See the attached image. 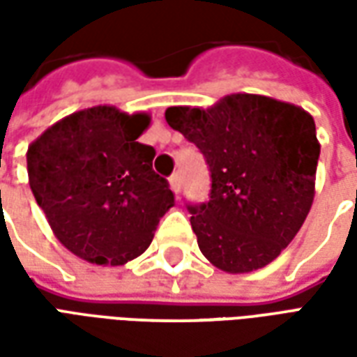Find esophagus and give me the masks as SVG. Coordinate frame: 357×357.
Masks as SVG:
<instances>
[{
	"instance_id": "34e87169",
	"label": "esophagus",
	"mask_w": 357,
	"mask_h": 357,
	"mask_svg": "<svg viewBox=\"0 0 357 357\" xmlns=\"http://www.w3.org/2000/svg\"><path fill=\"white\" fill-rule=\"evenodd\" d=\"M179 185H181V178H179V174H172L170 176V187L174 193H178Z\"/></svg>"
}]
</instances>
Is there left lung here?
<instances>
[{
	"label": "left lung",
	"instance_id": "left-lung-1",
	"mask_svg": "<svg viewBox=\"0 0 357 357\" xmlns=\"http://www.w3.org/2000/svg\"><path fill=\"white\" fill-rule=\"evenodd\" d=\"M166 122L208 164L210 199L187 204L202 255L227 273L273 262L314 202V118L291 102L233 93L210 109L170 107Z\"/></svg>",
	"mask_w": 357,
	"mask_h": 357
}]
</instances>
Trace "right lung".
<instances>
[{
	"mask_svg": "<svg viewBox=\"0 0 357 357\" xmlns=\"http://www.w3.org/2000/svg\"><path fill=\"white\" fill-rule=\"evenodd\" d=\"M151 124L99 105L47 128L28 147L30 189L73 255L122 266L143 255L174 193L153 170L155 149L137 141Z\"/></svg>",
	"mask_w": 357,
	"mask_h": 357,
	"instance_id": "add662e5",
	"label": "right lung"
}]
</instances>
